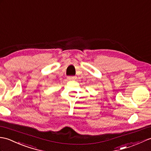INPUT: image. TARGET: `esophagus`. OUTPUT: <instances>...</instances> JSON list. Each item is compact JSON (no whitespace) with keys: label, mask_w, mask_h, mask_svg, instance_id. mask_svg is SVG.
I'll return each mask as SVG.
<instances>
[{"label":"esophagus","mask_w":151,"mask_h":151,"mask_svg":"<svg viewBox=\"0 0 151 151\" xmlns=\"http://www.w3.org/2000/svg\"><path fill=\"white\" fill-rule=\"evenodd\" d=\"M76 78H77L76 76H69V77H68V79H69V80H76Z\"/></svg>","instance_id":"1"}]
</instances>
